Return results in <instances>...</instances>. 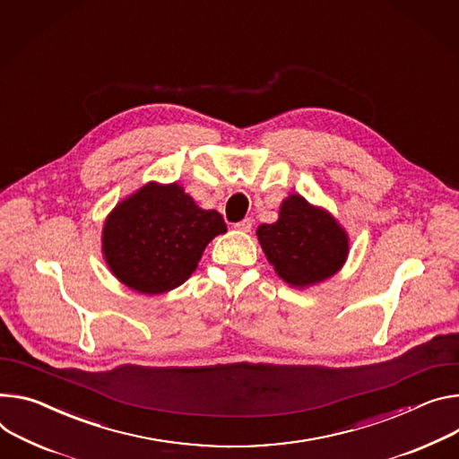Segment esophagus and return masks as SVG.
Listing matches in <instances>:
<instances>
[{
  "instance_id": "1",
  "label": "esophagus",
  "mask_w": 459,
  "mask_h": 459,
  "mask_svg": "<svg viewBox=\"0 0 459 459\" xmlns=\"http://www.w3.org/2000/svg\"><path fill=\"white\" fill-rule=\"evenodd\" d=\"M234 229H236V230H239V232H251V229H253V220L245 218V220H241L239 223H236V225H234Z\"/></svg>"
}]
</instances>
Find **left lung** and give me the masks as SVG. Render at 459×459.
<instances>
[{
	"mask_svg": "<svg viewBox=\"0 0 459 459\" xmlns=\"http://www.w3.org/2000/svg\"><path fill=\"white\" fill-rule=\"evenodd\" d=\"M256 236L274 273L295 289H307L337 274L350 255L346 229L300 194L285 197L278 220L260 225Z\"/></svg>",
	"mask_w": 459,
	"mask_h": 459,
	"instance_id": "8db88e82",
	"label": "left lung"
}]
</instances>
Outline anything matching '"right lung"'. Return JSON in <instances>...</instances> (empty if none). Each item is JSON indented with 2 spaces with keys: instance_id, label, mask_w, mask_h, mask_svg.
Here are the masks:
<instances>
[{
  "instance_id": "add662e5",
  "label": "right lung",
  "mask_w": 459,
  "mask_h": 459,
  "mask_svg": "<svg viewBox=\"0 0 459 459\" xmlns=\"http://www.w3.org/2000/svg\"><path fill=\"white\" fill-rule=\"evenodd\" d=\"M227 225L178 183H146L115 204L102 227V255L113 276L141 295L179 287L204 247Z\"/></svg>"
}]
</instances>
